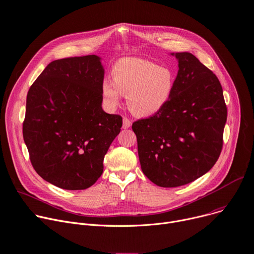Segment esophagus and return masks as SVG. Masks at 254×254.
I'll use <instances>...</instances> for the list:
<instances>
[{
	"mask_svg": "<svg viewBox=\"0 0 254 254\" xmlns=\"http://www.w3.org/2000/svg\"><path fill=\"white\" fill-rule=\"evenodd\" d=\"M130 127H131V122L128 120L127 117H124V120H123V128L127 129V128Z\"/></svg>",
	"mask_w": 254,
	"mask_h": 254,
	"instance_id": "esophagus-1",
	"label": "esophagus"
}]
</instances>
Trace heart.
I'll return each mask as SVG.
<instances>
[{"label":"heart","mask_w":254,"mask_h":254,"mask_svg":"<svg viewBox=\"0 0 254 254\" xmlns=\"http://www.w3.org/2000/svg\"><path fill=\"white\" fill-rule=\"evenodd\" d=\"M112 80L101 83V95L107 108L120 106L127 96L129 110L137 116H151L161 111L171 100L176 75L165 66L140 58H123L112 67Z\"/></svg>","instance_id":"b5f03b06"}]
</instances>
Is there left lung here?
<instances>
[{
	"label": "left lung",
	"instance_id": "left-lung-1",
	"mask_svg": "<svg viewBox=\"0 0 254 254\" xmlns=\"http://www.w3.org/2000/svg\"><path fill=\"white\" fill-rule=\"evenodd\" d=\"M179 71L171 100L158 113L132 124L144 175L174 188L206 174L223 148L227 106L216 75L193 54H172Z\"/></svg>",
	"mask_w": 254,
	"mask_h": 254
}]
</instances>
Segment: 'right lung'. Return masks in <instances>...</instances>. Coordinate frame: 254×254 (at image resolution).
<instances>
[{"label": "right lung", "mask_w": 254, "mask_h": 254, "mask_svg": "<svg viewBox=\"0 0 254 254\" xmlns=\"http://www.w3.org/2000/svg\"><path fill=\"white\" fill-rule=\"evenodd\" d=\"M100 57L51 62L26 98L23 139L30 162L45 181L65 190L91 187L103 173L123 117L102 109Z\"/></svg>", "instance_id": "obj_1"}]
</instances>
